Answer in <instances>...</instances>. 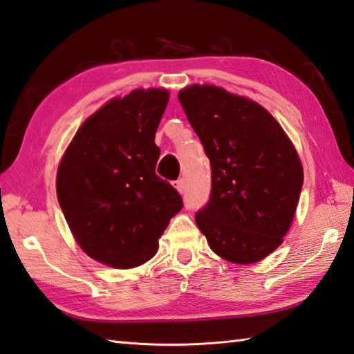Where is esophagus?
Here are the masks:
<instances>
[{
    "mask_svg": "<svg viewBox=\"0 0 354 354\" xmlns=\"http://www.w3.org/2000/svg\"><path fill=\"white\" fill-rule=\"evenodd\" d=\"M174 188L178 191V192H183L185 191V180L183 178H178V180H176L174 183Z\"/></svg>",
    "mask_w": 354,
    "mask_h": 354,
    "instance_id": "esophagus-1",
    "label": "esophagus"
}]
</instances>
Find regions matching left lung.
<instances>
[{"instance_id": "left-lung-1", "label": "left lung", "mask_w": 354, "mask_h": 354, "mask_svg": "<svg viewBox=\"0 0 354 354\" xmlns=\"http://www.w3.org/2000/svg\"><path fill=\"white\" fill-rule=\"evenodd\" d=\"M178 102L211 163V194L196 223L217 256L254 263L282 243L304 171L268 111L216 86H189Z\"/></svg>"}]
</instances>
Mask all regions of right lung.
I'll use <instances>...</instances> for the list:
<instances>
[{"mask_svg":"<svg viewBox=\"0 0 354 354\" xmlns=\"http://www.w3.org/2000/svg\"><path fill=\"white\" fill-rule=\"evenodd\" d=\"M168 98L165 89H137L111 100L82 124L59 163L57 197L73 237L114 268L148 262L183 208L178 191L156 174L154 138Z\"/></svg>","mask_w":354,"mask_h":354,"instance_id":"right-lung-1","label":"right lung"}]
</instances>
